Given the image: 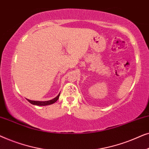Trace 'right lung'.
<instances>
[{
    "instance_id": "obj_1",
    "label": "right lung",
    "mask_w": 149,
    "mask_h": 149,
    "mask_svg": "<svg viewBox=\"0 0 149 149\" xmlns=\"http://www.w3.org/2000/svg\"><path fill=\"white\" fill-rule=\"evenodd\" d=\"M60 93H59V94L57 95L56 97H54V99L50 100H48V101H34V100H28V99H27V100L33 105H36V106L50 105V104H52L55 103L57 100H58L59 97H60Z\"/></svg>"
}]
</instances>
